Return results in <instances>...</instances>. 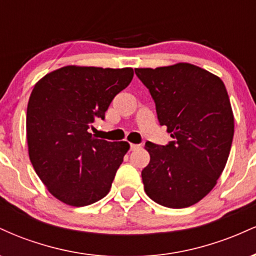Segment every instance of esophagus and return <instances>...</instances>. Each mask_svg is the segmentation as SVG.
<instances>
[{
	"label": "esophagus",
	"instance_id": "1",
	"mask_svg": "<svg viewBox=\"0 0 256 256\" xmlns=\"http://www.w3.org/2000/svg\"><path fill=\"white\" fill-rule=\"evenodd\" d=\"M130 148H131V150H136V149L140 148V144H134V143H131Z\"/></svg>",
	"mask_w": 256,
	"mask_h": 256
}]
</instances>
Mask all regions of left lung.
Returning a JSON list of instances; mask_svg holds the SVG:
<instances>
[{"label":"left lung","mask_w":256,"mask_h":256,"mask_svg":"<svg viewBox=\"0 0 256 256\" xmlns=\"http://www.w3.org/2000/svg\"><path fill=\"white\" fill-rule=\"evenodd\" d=\"M134 72L174 140L146 143L150 161L142 171L144 192L165 207H190L210 192L228 162L234 131L228 91L218 76L188 62Z\"/></svg>","instance_id":"obj_1"}]
</instances>
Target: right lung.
<instances>
[{
	"mask_svg": "<svg viewBox=\"0 0 256 256\" xmlns=\"http://www.w3.org/2000/svg\"><path fill=\"white\" fill-rule=\"evenodd\" d=\"M134 70L68 64L40 78L26 113L28 156L46 190L64 204L83 207L110 192L130 144L90 134L95 118L104 119Z\"/></svg>",
	"mask_w": 256,
	"mask_h": 256,
	"instance_id": "1",
	"label": "right lung"
}]
</instances>
